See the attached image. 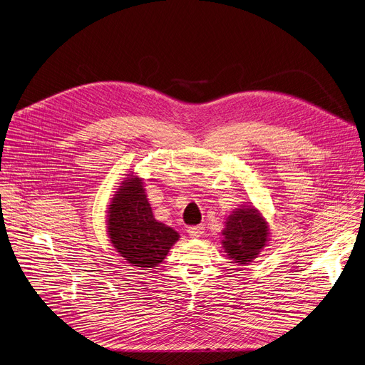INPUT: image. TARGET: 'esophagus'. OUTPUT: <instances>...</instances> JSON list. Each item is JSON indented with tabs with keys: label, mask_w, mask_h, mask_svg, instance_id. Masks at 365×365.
Masks as SVG:
<instances>
[{
	"label": "esophagus",
	"mask_w": 365,
	"mask_h": 365,
	"mask_svg": "<svg viewBox=\"0 0 365 365\" xmlns=\"http://www.w3.org/2000/svg\"><path fill=\"white\" fill-rule=\"evenodd\" d=\"M204 227L202 225H193V227H189L187 228V235L192 237V239H200L204 235Z\"/></svg>",
	"instance_id": "obj_1"
}]
</instances>
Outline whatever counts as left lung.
Wrapping results in <instances>:
<instances>
[{
    "label": "left lung",
    "instance_id": "obj_1",
    "mask_svg": "<svg viewBox=\"0 0 365 365\" xmlns=\"http://www.w3.org/2000/svg\"><path fill=\"white\" fill-rule=\"evenodd\" d=\"M221 236V247L227 259L245 267L268 246L269 225L262 212L247 202L227 215Z\"/></svg>",
    "mask_w": 365,
    "mask_h": 365
}]
</instances>
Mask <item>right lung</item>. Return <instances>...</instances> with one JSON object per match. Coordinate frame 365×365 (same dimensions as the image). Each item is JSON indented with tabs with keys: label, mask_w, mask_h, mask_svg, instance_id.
<instances>
[{
	"label": "right lung",
	"mask_w": 365,
	"mask_h": 365,
	"mask_svg": "<svg viewBox=\"0 0 365 365\" xmlns=\"http://www.w3.org/2000/svg\"><path fill=\"white\" fill-rule=\"evenodd\" d=\"M106 212V230L112 246L134 267H158L180 239L176 230L154 218L144 179L135 172L120 182Z\"/></svg>",
	"instance_id": "right-lung-1"
}]
</instances>
